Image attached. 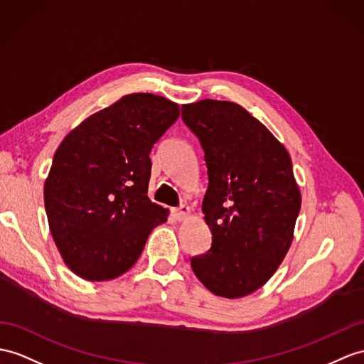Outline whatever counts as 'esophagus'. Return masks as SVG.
<instances>
[{"instance_id":"esophagus-1","label":"esophagus","mask_w":364,"mask_h":364,"mask_svg":"<svg viewBox=\"0 0 364 364\" xmlns=\"http://www.w3.org/2000/svg\"><path fill=\"white\" fill-rule=\"evenodd\" d=\"M190 215H191V210H190V207H187V205H181L179 208L174 210V218H176L177 220L187 219V218H190Z\"/></svg>"}]
</instances>
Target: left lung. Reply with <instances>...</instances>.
<instances>
[{
  "instance_id": "1",
  "label": "left lung",
  "mask_w": 364,
  "mask_h": 364,
  "mask_svg": "<svg viewBox=\"0 0 364 364\" xmlns=\"http://www.w3.org/2000/svg\"><path fill=\"white\" fill-rule=\"evenodd\" d=\"M208 168L202 202L211 249L191 269L211 294L242 298L277 272L294 241L301 191L284 145L241 105H182Z\"/></svg>"
}]
</instances>
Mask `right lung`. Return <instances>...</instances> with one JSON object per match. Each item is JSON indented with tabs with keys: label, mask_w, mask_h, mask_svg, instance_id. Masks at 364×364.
I'll return each instance as SVG.
<instances>
[{
	"label": "right lung",
	"mask_w": 364,
	"mask_h": 364,
	"mask_svg": "<svg viewBox=\"0 0 364 364\" xmlns=\"http://www.w3.org/2000/svg\"><path fill=\"white\" fill-rule=\"evenodd\" d=\"M179 117V105L136 92L85 119L63 139L44 182V208L65 264L106 281L136 264L168 210L146 196L149 153Z\"/></svg>",
	"instance_id": "right-lung-1"
}]
</instances>
